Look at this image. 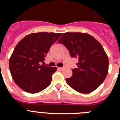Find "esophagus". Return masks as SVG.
Wrapping results in <instances>:
<instances>
[{
	"mask_svg": "<svg viewBox=\"0 0 120 120\" xmlns=\"http://www.w3.org/2000/svg\"><path fill=\"white\" fill-rule=\"evenodd\" d=\"M65 67H58V69L59 70H62L64 68H65Z\"/></svg>",
	"mask_w": 120,
	"mask_h": 120,
	"instance_id": "1",
	"label": "esophagus"
}]
</instances>
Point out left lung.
Returning <instances> with one entry per match:
<instances>
[{"label": "left lung", "mask_w": 120, "mask_h": 120, "mask_svg": "<svg viewBox=\"0 0 120 120\" xmlns=\"http://www.w3.org/2000/svg\"><path fill=\"white\" fill-rule=\"evenodd\" d=\"M58 43L65 45L71 58L79 60L71 77L65 79L67 83L83 94L96 90L105 79L109 68L108 57L100 43L90 34L80 32L64 33Z\"/></svg>", "instance_id": "1"}]
</instances>
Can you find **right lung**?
<instances>
[{
    "instance_id": "obj_1",
    "label": "right lung",
    "mask_w": 120,
    "mask_h": 120,
    "mask_svg": "<svg viewBox=\"0 0 120 120\" xmlns=\"http://www.w3.org/2000/svg\"><path fill=\"white\" fill-rule=\"evenodd\" d=\"M61 35L45 32L33 33L17 44L9 59V70L15 83L24 91L34 94L50 85L57 68L44 65V58Z\"/></svg>"
}]
</instances>
